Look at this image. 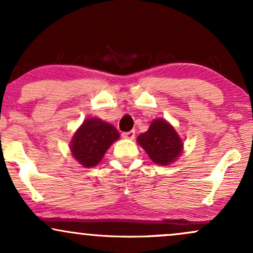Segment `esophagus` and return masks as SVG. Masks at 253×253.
Here are the masks:
<instances>
[{
    "label": "esophagus",
    "mask_w": 253,
    "mask_h": 253,
    "mask_svg": "<svg viewBox=\"0 0 253 253\" xmlns=\"http://www.w3.org/2000/svg\"><path fill=\"white\" fill-rule=\"evenodd\" d=\"M134 136H135V130H129V132H124L123 133V138L129 139V140L134 139Z\"/></svg>",
    "instance_id": "1"
}]
</instances>
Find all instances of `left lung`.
I'll use <instances>...</instances> for the list:
<instances>
[{
	"label": "left lung",
	"mask_w": 253,
	"mask_h": 253,
	"mask_svg": "<svg viewBox=\"0 0 253 253\" xmlns=\"http://www.w3.org/2000/svg\"><path fill=\"white\" fill-rule=\"evenodd\" d=\"M136 141L146 151L151 161L159 165L173 163L183 151V141L178 133L163 119H155Z\"/></svg>",
	"instance_id": "obj_1"
}]
</instances>
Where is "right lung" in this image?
<instances>
[{
    "instance_id": "right-lung-1",
    "label": "right lung",
    "mask_w": 253,
    "mask_h": 253,
    "mask_svg": "<svg viewBox=\"0 0 253 253\" xmlns=\"http://www.w3.org/2000/svg\"><path fill=\"white\" fill-rule=\"evenodd\" d=\"M119 138L120 134L113 125L97 118L86 119L72 136L71 155L84 168L95 167Z\"/></svg>"
}]
</instances>
